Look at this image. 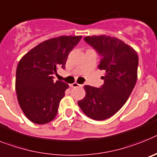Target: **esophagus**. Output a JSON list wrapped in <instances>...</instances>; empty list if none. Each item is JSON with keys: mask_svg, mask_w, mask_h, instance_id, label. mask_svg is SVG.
<instances>
[{"mask_svg": "<svg viewBox=\"0 0 157 157\" xmlns=\"http://www.w3.org/2000/svg\"><path fill=\"white\" fill-rule=\"evenodd\" d=\"M82 84H79L77 83H73V84H71V87H73V88H77V87H82Z\"/></svg>", "mask_w": 157, "mask_h": 157, "instance_id": "esophagus-1", "label": "esophagus"}]
</instances>
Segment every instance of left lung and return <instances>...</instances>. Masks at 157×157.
<instances>
[{
    "label": "left lung",
    "mask_w": 157,
    "mask_h": 157,
    "mask_svg": "<svg viewBox=\"0 0 157 157\" xmlns=\"http://www.w3.org/2000/svg\"><path fill=\"white\" fill-rule=\"evenodd\" d=\"M84 41L101 56L98 68L106 73L100 88L84 87L86 95L78 105L87 116L101 121L118 112L129 97L137 82L138 55L131 46L115 37L92 35Z\"/></svg>",
    "instance_id": "obj_1"
}]
</instances>
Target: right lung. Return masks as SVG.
<instances>
[{
    "label": "right lung",
    "mask_w": 157,
    "mask_h": 157,
    "mask_svg": "<svg viewBox=\"0 0 157 157\" xmlns=\"http://www.w3.org/2000/svg\"><path fill=\"white\" fill-rule=\"evenodd\" d=\"M82 36H60L31 49L19 62L16 75L18 103L26 117L35 124L51 122L58 114L61 99L69 88L54 81L58 68H65L69 53Z\"/></svg>",
    "instance_id": "obj_1"
}]
</instances>
